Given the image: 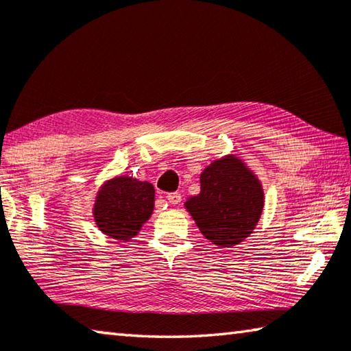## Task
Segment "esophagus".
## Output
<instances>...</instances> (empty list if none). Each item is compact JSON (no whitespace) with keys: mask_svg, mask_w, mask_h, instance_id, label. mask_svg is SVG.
<instances>
[{"mask_svg":"<svg viewBox=\"0 0 351 351\" xmlns=\"http://www.w3.org/2000/svg\"><path fill=\"white\" fill-rule=\"evenodd\" d=\"M167 201L170 204H180L181 203V199H182V197H181V193H178V192H171V193H167Z\"/></svg>","mask_w":351,"mask_h":351,"instance_id":"obj_1","label":"esophagus"}]
</instances>
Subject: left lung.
<instances>
[{"label":"left lung","instance_id":"8db88e82","mask_svg":"<svg viewBox=\"0 0 351 351\" xmlns=\"http://www.w3.org/2000/svg\"><path fill=\"white\" fill-rule=\"evenodd\" d=\"M201 192L186 207L207 240L229 247L246 239L263 210L260 181L239 158L212 162L199 176Z\"/></svg>","mask_w":351,"mask_h":351}]
</instances>
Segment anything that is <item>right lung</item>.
Masks as SVG:
<instances>
[{
	"label": "right lung",
	"instance_id": "obj_1",
	"mask_svg": "<svg viewBox=\"0 0 351 351\" xmlns=\"http://www.w3.org/2000/svg\"><path fill=\"white\" fill-rule=\"evenodd\" d=\"M154 207V189L130 176L106 182L97 193L94 219L104 234L116 240H130L139 232Z\"/></svg>",
	"mask_w": 351,
	"mask_h": 351
}]
</instances>
